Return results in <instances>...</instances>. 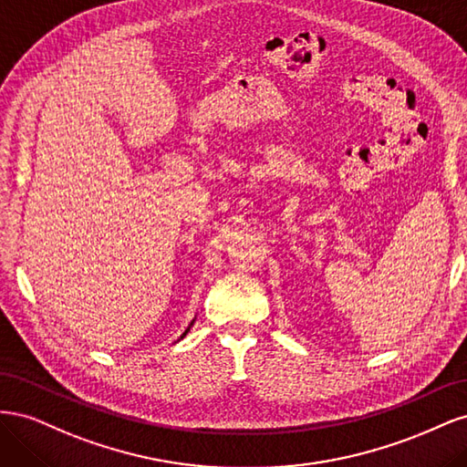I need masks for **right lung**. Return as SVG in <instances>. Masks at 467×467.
I'll list each match as a JSON object with an SVG mask.
<instances>
[{
  "mask_svg": "<svg viewBox=\"0 0 467 467\" xmlns=\"http://www.w3.org/2000/svg\"><path fill=\"white\" fill-rule=\"evenodd\" d=\"M192 323H194V319H192V321H191V325H189V327H187V329H185V333H182V335H181V338H182V337H185V335H187V333H189V331H191V327H192ZM181 338H179V341H181Z\"/></svg>",
  "mask_w": 467,
  "mask_h": 467,
  "instance_id": "1",
  "label": "right lung"
}]
</instances>
